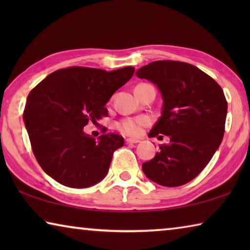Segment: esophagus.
<instances>
[{"instance_id":"34e87169","label":"esophagus","mask_w":250,"mask_h":250,"mask_svg":"<svg viewBox=\"0 0 250 250\" xmlns=\"http://www.w3.org/2000/svg\"><path fill=\"white\" fill-rule=\"evenodd\" d=\"M125 142L128 143V145H130V143H139V142H140V140H138V139L129 138V139H125Z\"/></svg>"}]
</instances>
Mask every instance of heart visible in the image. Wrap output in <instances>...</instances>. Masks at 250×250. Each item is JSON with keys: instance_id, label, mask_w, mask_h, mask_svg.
I'll list each match as a JSON object with an SVG mask.
<instances>
[{"instance_id": "heart-1", "label": "heart", "mask_w": 250, "mask_h": 250, "mask_svg": "<svg viewBox=\"0 0 250 250\" xmlns=\"http://www.w3.org/2000/svg\"><path fill=\"white\" fill-rule=\"evenodd\" d=\"M149 124L150 120L146 117H129L118 122L117 128L124 134L138 137L142 133L143 128Z\"/></svg>"}]
</instances>
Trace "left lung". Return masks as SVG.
<instances>
[{
  "mask_svg": "<svg viewBox=\"0 0 250 250\" xmlns=\"http://www.w3.org/2000/svg\"><path fill=\"white\" fill-rule=\"evenodd\" d=\"M135 75L154 83L162 96L161 117L150 138H170L142 164L147 179L168 188L186 184L203 171L223 140L227 101L215 80L188 62L158 61Z\"/></svg>",
  "mask_w": 250,
  "mask_h": 250,
  "instance_id": "1",
  "label": "left lung"
}]
</instances>
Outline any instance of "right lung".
<instances>
[{
  "mask_svg": "<svg viewBox=\"0 0 250 250\" xmlns=\"http://www.w3.org/2000/svg\"><path fill=\"white\" fill-rule=\"evenodd\" d=\"M133 73L130 66L111 71L69 67L54 71L29 92L23 119L34 155L46 174L74 188L104 179L124 138L105 133L96 140L83 126L108 115L105 104Z\"/></svg>",
  "mask_w": 250,
  "mask_h": 250,
  "instance_id": "right-lung-1",
  "label": "right lung"
}]
</instances>
